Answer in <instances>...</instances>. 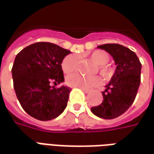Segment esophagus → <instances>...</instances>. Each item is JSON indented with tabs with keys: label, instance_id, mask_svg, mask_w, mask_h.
Returning a JSON list of instances; mask_svg holds the SVG:
<instances>
[{
	"label": "esophagus",
	"instance_id": "obj_1",
	"mask_svg": "<svg viewBox=\"0 0 154 154\" xmlns=\"http://www.w3.org/2000/svg\"><path fill=\"white\" fill-rule=\"evenodd\" d=\"M80 89L82 91H84L85 93H89V91H90L89 90H87V89H84V88H80Z\"/></svg>",
	"mask_w": 154,
	"mask_h": 154
}]
</instances>
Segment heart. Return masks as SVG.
Listing matches in <instances>:
<instances>
[{
    "label": "heart",
    "mask_w": 154,
    "mask_h": 154,
    "mask_svg": "<svg viewBox=\"0 0 154 154\" xmlns=\"http://www.w3.org/2000/svg\"><path fill=\"white\" fill-rule=\"evenodd\" d=\"M90 57L95 63L97 64V67L103 77H109L112 74V70L106 65L110 59V57L106 52L102 50L95 51L91 54ZM77 62L78 59L75 54L67 55L62 62L63 71L65 73H70L74 72L77 69ZM66 82L71 87L88 89L98 84L99 77L97 76L85 77L79 73H73L67 76Z\"/></svg>",
    "instance_id": "1"
}]
</instances>
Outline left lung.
Masks as SVG:
<instances>
[{
  "label": "left lung",
  "instance_id": "left-lung-1",
  "mask_svg": "<svg viewBox=\"0 0 154 154\" xmlns=\"http://www.w3.org/2000/svg\"><path fill=\"white\" fill-rule=\"evenodd\" d=\"M113 57L116 65L115 73L102 91L103 100L91 110L95 116L106 119L121 116L131 106L140 84L142 65L134 52L118 44L98 46Z\"/></svg>",
  "mask_w": 154,
  "mask_h": 154
}]
</instances>
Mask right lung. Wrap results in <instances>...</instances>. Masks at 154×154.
Masks as SVG:
<instances>
[{"label": "right lung", "mask_w": 154, "mask_h": 154, "mask_svg": "<svg viewBox=\"0 0 154 154\" xmlns=\"http://www.w3.org/2000/svg\"><path fill=\"white\" fill-rule=\"evenodd\" d=\"M71 52L57 44L38 42L19 53L12 67L16 97L26 113L38 120H50L63 112L70 87L51 86L64 82L62 62Z\"/></svg>", "instance_id": "obj_1"}]
</instances>
